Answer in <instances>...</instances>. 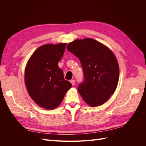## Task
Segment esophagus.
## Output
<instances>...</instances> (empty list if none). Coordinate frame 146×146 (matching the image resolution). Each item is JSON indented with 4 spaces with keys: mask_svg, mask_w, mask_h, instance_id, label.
<instances>
[{
    "mask_svg": "<svg viewBox=\"0 0 146 146\" xmlns=\"http://www.w3.org/2000/svg\"><path fill=\"white\" fill-rule=\"evenodd\" d=\"M70 82L72 83V85H75V84H76V81H75V80H71Z\"/></svg>",
    "mask_w": 146,
    "mask_h": 146,
    "instance_id": "esophagus-1",
    "label": "esophagus"
}]
</instances>
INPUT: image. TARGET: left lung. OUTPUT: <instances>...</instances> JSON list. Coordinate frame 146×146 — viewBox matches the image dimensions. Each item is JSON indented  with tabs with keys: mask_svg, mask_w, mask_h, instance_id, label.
Returning <instances> with one entry per match:
<instances>
[{
	"mask_svg": "<svg viewBox=\"0 0 146 146\" xmlns=\"http://www.w3.org/2000/svg\"><path fill=\"white\" fill-rule=\"evenodd\" d=\"M67 49L80 60L83 81L78 91L91 107L102 105L115 91L119 77L117 61L112 51L93 39H77Z\"/></svg>",
	"mask_w": 146,
	"mask_h": 146,
	"instance_id": "obj_1",
	"label": "left lung"
}]
</instances>
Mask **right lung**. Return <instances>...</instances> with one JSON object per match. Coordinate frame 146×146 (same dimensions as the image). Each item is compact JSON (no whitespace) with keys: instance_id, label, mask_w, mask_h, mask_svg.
I'll return each instance as SVG.
<instances>
[{"instance_id":"add662e5","label":"right lung","mask_w":146,"mask_h":146,"mask_svg":"<svg viewBox=\"0 0 146 146\" xmlns=\"http://www.w3.org/2000/svg\"><path fill=\"white\" fill-rule=\"evenodd\" d=\"M66 43L39 47L31 56L25 70V83L29 94L41 107L54 109L60 104L72 86L65 80L63 70L58 66Z\"/></svg>"}]
</instances>
